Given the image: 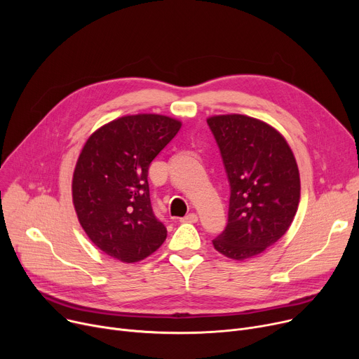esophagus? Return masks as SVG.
<instances>
[{"label":"esophagus","mask_w":359,"mask_h":359,"mask_svg":"<svg viewBox=\"0 0 359 359\" xmlns=\"http://www.w3.org/2000/svg\"><path fill=\"white\" fill-rule=\"evenodd\" d=\"M182 222H198V215L196 214H187L186 217H183L182 219H180Z\"/></svg>","instance_id":"34e87169"}]
</instances>
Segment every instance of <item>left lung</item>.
<instances>
[{"label":"left lung","mask_w":359,"mask_h":359,"mask_svg":"<svg viewBox=\"0 0 359 359\" xmlns=\"http://www.w3.org/2000/svg\"><path fill=\"white\" fill-rule=\"evenodd\" d=\"M206 122L230 183L227 227L212 244L230 259H250L290 229L299 202L298 165L285 138L265 122L244 115Z\"/></svg>","instance_id":"8db88e82"}]
</instances>
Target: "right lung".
<instances>
[{"label":"right lung","mask_w":359,"mask_h":359,"mask_svg":"<svg viewBox=\"0 0 359 359\" xmlns=\"http://www.w3.org/2000/svg\"><path fill=\"white\" fill-rule=\"evenodd\" d=\"M182 122L153 113L122 116L84 144L72 176V202L88 238L113 259L134 263L167 237L153 212L148 168Z\"/></svg>","instance_id":"add662e5"}]
</instances>
